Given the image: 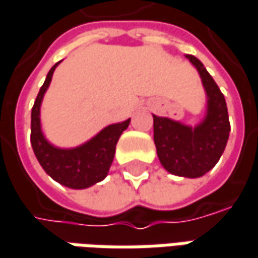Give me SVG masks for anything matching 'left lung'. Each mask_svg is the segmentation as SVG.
<instances>
[{"instance_id": "left-lung-1", "label": "left lung", "mask_w": 258, "mask_h": 258, "mask_svg": "<svg viewBox=\"0 0 258 258\" xmlns=\"http://www.w3.org/2000/svg\"><path fill=\"white\" fill-rule=\"evenodd\" d=\"M197 68L207 94L206 117L196 127L167 117L153 115L154 144L161 165L168 173L187 178L201 177L217 164L224 153L230 121L226 98L199 58L185 55Z\"/></svg>"}]
</instances>
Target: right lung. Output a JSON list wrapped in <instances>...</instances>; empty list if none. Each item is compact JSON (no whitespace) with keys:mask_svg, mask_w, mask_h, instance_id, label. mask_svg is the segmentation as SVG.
<instances>
[{"mask_svg":"<svg viewBox=\"0 0 258 258\" xmlns=\"http://www.w3.org/2000/svg\"><path fill=\"white\" fill-rule=\"evenodd\" d=\"M59 62L49 70L34 102L31 111V146L38 163L52 180L68 188L83 190L107 177L114 160L117 141L122 131L128 127L130 118L107 125L91 140L74 148L52 146L42 134L40 110L44 94L48 90L52 74Z\"/></svg>","mask_w":258,"mask_h":258,"instance_id":"right-lung-1","label":"right lung"}]
</instances>
